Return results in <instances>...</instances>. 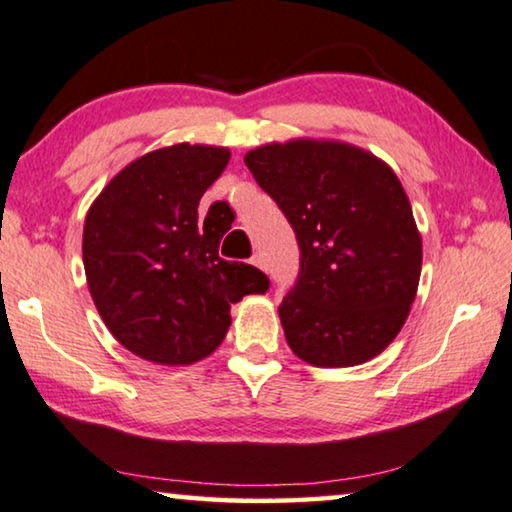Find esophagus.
Returning a JSON list of instances; mask_svg holds the SVG:
<instances>
[{
    "instance_id": "esophagus-1",
    "label": "esophagus",
    "mask_w": 512,
    "mask_h": 512,
    "mask_svg": "<svg viewBox=\"0 0 512 512\" xmlns=\"http://www.w3.org/2000/svg\"><path fill=\"white\" fill-rule=\"evenodd\" d=\"M251 265H256V268L265 270V261H263V256H261V254H254V256H251Z\"/></svg>"
}]
</instances>
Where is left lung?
Instances as JSON below:
<instances>
[{"instance_id":"obj_1","label":"left lung","mask_w":512,"mask_h":512,"mask_svg":"<svg viewBox=\"0 0 512 512\" xmlns=\"http://www.w3.org/2000/svg\"><path fill=\"white\" fill-rule=\"evenodd\" d=\"M300 244L281 300L286 342L314 367H353L390 346L418 293L422 238L385 161L342 140L295 138L244 154Z\"/></svg>"}]
</instances>
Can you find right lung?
Wrapping results in <instances>:
<instances>
[{"instance_id":"add662e5","label":"right lung","mask_w":512,"mask_h":512,"mask_svg":"<svg viewBox=\"0 0 512 512\" xmlns=\"http://www.w3.org/2000/svg\"><path fill=\"white\" fill-rule=\"evenodd\" d=\"M231 150L177 143L124 166L94 198L83 263L96 311L113 337L157 365H191L224 342L231 305L265 293L254 265L219 258L214 203H198L224 173ZM231 210V207H228Z\"/></svg>"}]
</instances>
